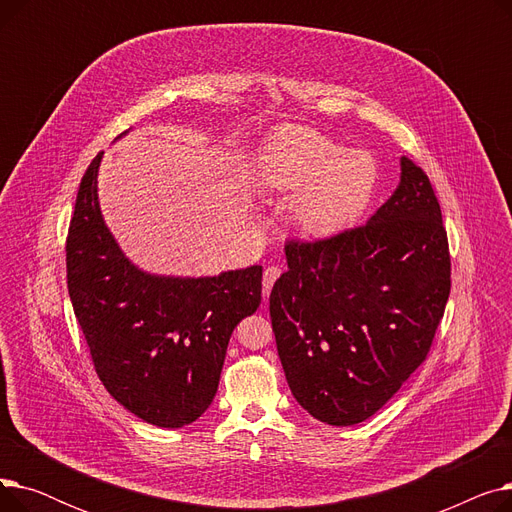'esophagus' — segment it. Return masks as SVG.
<instances>
[{
    "label": "esophagus",
    "instance_id": "esophagus-1",
    "mask_svg": "<svg viewBox=\"0 0 512 512\" xmlns=\"http://www.w3.org/2000/svg\"><path fill=\"white\" fill-rule=\"evenodd\" d=\"M280 274H282V270H280L278 265L265 267V272H263V297H270L272 286L276 284V280L280 278Z\"/></svg>",
    "mask_w": 512,
    "mask_h": 512
}]
</instances>
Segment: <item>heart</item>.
Wrapping results in <instances>:
<instances>
[{
    "instance_id": "obj_1",
    "label": "heart",
    "mask_w": 512,
    "mask_h": 512,
    "mask_svg": "<svg viewBox=\"0 0 512 512\" xmlns=\"http://www.w3.org/2000/svg\"><path fill=\"white\" fill-rule=\"evenodd\" d=\"M257 172L267 191L294 197L290 218L307 238L353 228L371 205L380 168L369 153L348 151L311 128L288 126L265 141Z\"/></svg>"
}]
</instances>
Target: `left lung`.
I'll return each mask as SVG.
<instances>
[{
    "label": "left lung",
    "mask_w": 512,
    "mask_h": 512,
    "mask_svg": "<svg viewBox=\"0 0 512 512\" xmlns=\"http://www.w3.org/2000/svg\"><path fill=\"white\" fill-rule=\"evenodd\" d=\"M284 251L270 315L290 392L319 421L361 423L427 359L444 317L450 251L432 182L405 155L367 224Z\"/></svg>",
    "instance_id": "8db88e82"
}]
</instances>
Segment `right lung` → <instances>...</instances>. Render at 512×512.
I'll list each match as a JSON object with an SVG mask.
<instances>
[{
    "mask_svg": "<svg viewBox=\"0 0 512 512\" xmlns=\"http://www.w3.org/2000/svg\"><path fill=\"white\" fill-rule=\"evenodd\" d=\"M101 155L80 180L66 238L72 309L105 390L151 425L182 427L218 392L230 336L261 303L263 270L197 280L137 270L101 218Z\"/></svg>",
    "mask_w": 512,
    "mask_h": 512,
    "instance_id": "add662e5",
    "label": "right lung"
}]
</instances>
